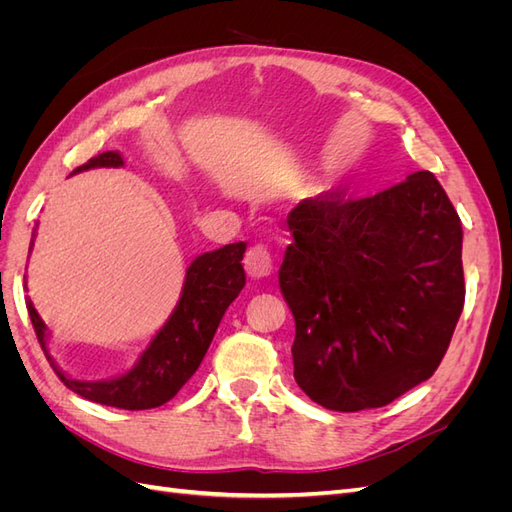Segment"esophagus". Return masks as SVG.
Here are the masks:
<instances>
[{
  "instance_id": "34e87169",
  "label": "esophagus",
  "mask_w": 512,
  "mask_h": 512,
  "mask_svg": "<svg viewBox=\"0 0 512 512\" xmlns=\"http://www.w3.org/2000/svg\"><path fill=\"white\" fill-rule=\"evenodd\" d=\"M243 265L252 280L267 277L273 271V256L269 252V247L265 243H254L250 250H247V254L243 258Z\"/></svg>"
}]
</instances>
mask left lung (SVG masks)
I'll list each match as a JSON object with an SVG mask.
<instances>
[{"instance_id":"obj_1","label":"left lung","mask_w":512,"mask_h":512,"mask_svg":"<svg viewBox=\"0 0 512 512\" xmlns=\"http://www.w3.org/2000/svg\"><path fill=\"white\" fill-rule=\"evenodd\" d=\"M280 288L294 316V380L337 412L382 408L438 369L466 301L461 220L418 170L374 196L346 188L288 213Z\"/></svg>"}]
</instances>
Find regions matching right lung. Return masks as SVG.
I'll return each instance as SVG.
<instances>
[{
	"instance_id": "obj_1",
	"label": "right lung",
	"mask_w": 512,
	"mask_h": 512,
	"mask_svg": "<svg viewBox=\"0 0 512 512\" xmlns=\"http://www.w3.org/2000/svg\"><path fill=\"white\" fill-rule=\"evenodd\" d=\"M117 166H123L121 153L104 151L100 156L91 158L87 164L74 168V173H83V170L89 168ZM243 254L245 243L239 241L198 256L188 271H185L181 299L173 309V314H170L158 335L151 339L149 348L141 354L138 363L128 374L113 380L87 382L68 378L53 363L49 350H46V324L29 299L27 312L29 318H32L38 342L46 352V359L51 361L55 374L70 391L111 408H158L173 399L181 391V386L194 376L198 365L203 363L224 312L245 286V271L241 265Z\"/></svg>"
}]
</instances>
